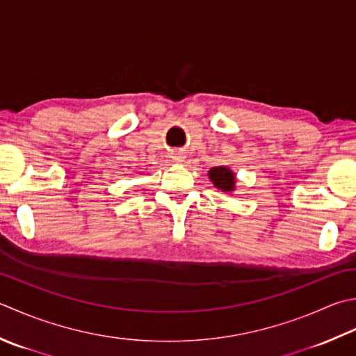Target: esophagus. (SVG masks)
<instances>
[{
  "instance_id": "34e87169",
  "label": "esophagus",
  "mask_w": 356,
  "mask_h": 356,
  "mask_svg": "<svg viewBox=\"0 0 356 356\" xmlns=\"http://www.w3.org/2000/svg\"><path fill=\"white\" fill-rule=\"evenodd\" d=\"M171 159L174 160V162H182V160L185 159V156H184V152H180V151H172L171 152Z\"/></svg>"
}]
</instances>
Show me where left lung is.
<instances>
[{
  "label": "left lung",
  "instance_id": "left-lung-1",
  "mask_svg": "<svg viewBox=\"0 0 356 356\" xmlns=\"http://www.w3.org/2000/svg\"><path fill=\"white\" fill-rule=\"evenodd\" d=\"M208 176H210L213 185L216 188H219V190L225 193L234 190V184H236L234 172L229 168H227V166H214V168L208 171Z\"/></svg>",
  "mask_w": 356,
  "mask_h": 356
}]
</instances>
